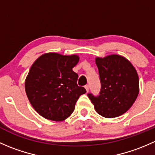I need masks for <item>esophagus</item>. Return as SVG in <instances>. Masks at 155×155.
Instances as JSON below:
<instances>
[{
  "mask_svg": "<svg viewBox=\"0 0 155 155\" xmlns=\"http://www.w3.org/2000/svg\"><path fill=\"white\" fill-rule=\"evenodd\" d=\"M85 90H86V91L88 92V91H89V85H86L85 86Z\"/></svg>",
  "mask_w": 155,
  "mask_h": 155,
  "instance_id": "34e87169",
  "label": "esophagus"
}]
</instances>
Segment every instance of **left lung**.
I'll use <instances>...</instances> for the list:
<instances>
[{"instance_id": "obj_1", "label": "left lung", "mask_w": 155, "mask_h": 155, "mask_svg": "<svg viewBox=\"0 0 155 155\" xmlns=\"http://www.w3.org/2000/svg\"><path fill=\"white\" fill-rule=\"evenodd\" d=\"M101 89L100 95L87 97L96 112L107 118L125 113L135 102L140 91L139 76L132 64L119 54L96 58Z\"/></svg>"}]
</instances>
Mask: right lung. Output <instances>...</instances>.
<instances>
[{
  "label": "right lung",
  "mask_w": 155,
  "mask_h": 155,
  "mask_svg": "<svg viewBox=\"0 0 155 155\" xmlns=\"http://www.w3.org/2000/svg\"><path fill=\"white\" fill-rule=\"evenodd\" d=\"M79 61L77 54L55 52L40 55L31 67L25 82L26 94L36 112L54 121H62L74 111L79 96L86 92L78 86L73 71Z\"/></svg>",
  "instance_id": "obj_1"
}]
</instances>
